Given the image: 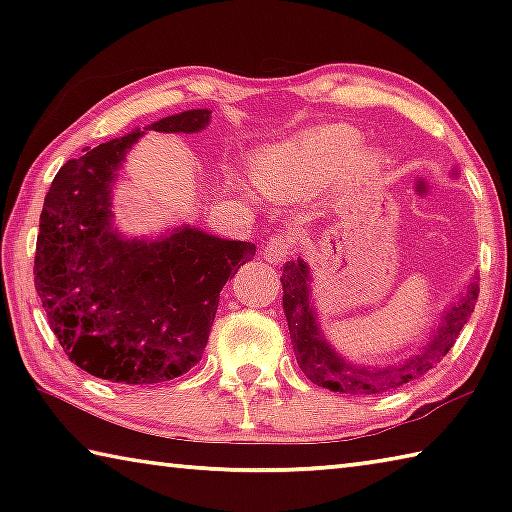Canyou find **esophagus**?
<instances>
[{
	"label": "esophagus",
	"instance_id": "1",
	"mask_svg": "<svg viewBox=\"0 0 512 512\" xmlns=\"http://www.w3.org/2000/svg\"><path fill=\"white\" fill-rule=\"evenodd\" d=\"M293 250H296V239L280 232V235L268 237L262 248V255L268 264H280L293 255Z\"/></svg>",
	"mask_w": 512,
	"mask_h": 512
}]
</instances>
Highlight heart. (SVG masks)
Returning <instances> with one entry per match:
<instances>
[{
  "mask_svg": "<svg viewBox=\"0 0 512 512\" xmlns=\"http://www.w3.org/2000/svg\"><path fill=\"white\" fill-rule=\"evenodd\" d=\"M361 135L352 126L311 128L293 140L266 151L255 162V183L273 198H300L325 189L345 169L370 171L377 158L359 151Z\"/></svg>",
  "mask_w": 512,
  "mask_h": 512,
  "instance_id": "obj_1",
  "label": "heart"
}]
</instances>
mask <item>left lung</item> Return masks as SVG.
<instances>
[{
	"instance_id": "8db88e82",
	"label": "left lung",
	"mask_w": 512,
	"mask_h": 512,
	"mask_svg": "<svg viewBox=\"0 0 512 512\" xmlns=\"http://www.w3.org/2000/svg\"><path fill=\"white\" fill-rule=\"evenodd\" d=\"M282 307L289 323V334L296 352L298 366L305 377L316 386L329 388L345 395H375L409 384L411 379L429 372L436 363L452 350L467 318L472 316L479 284L470 282L465 296L445 311L443 323L433 327L427 343L413 357L397 361L395 366L372 368L345 361L332 345L327 343L323 329L316 320V309L311 307V275L307 262H287L282 266Z\"/></svg>"
}]
</instances>
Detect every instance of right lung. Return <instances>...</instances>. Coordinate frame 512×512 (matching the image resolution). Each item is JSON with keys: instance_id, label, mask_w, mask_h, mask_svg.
Wrapping results in <instances>:
<instances>
[{"instance_id": "right-lung-1", "label": "right lung", "mask_w": 512, "mask_h": 512, "mask_svg": "<svg viewBox=\"0 0 512 512\" xmlns=\"http://www.w3.org/2000/svg\"><path fill=\"white\" fill-rule=\"evenodd\" d=\"M210 110H185L144 131L198 133ZM144 131L67 160L45 196L36 291L69 361L117 384L176 379L203 357L225 282L255 244L183 225L160 239H126L112 225V183Z\"/></svg>"}]
</instances>
